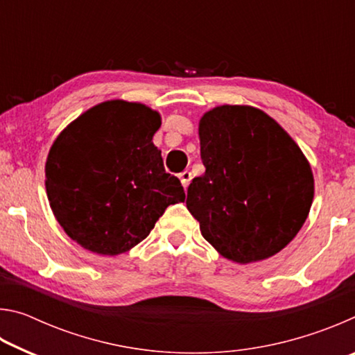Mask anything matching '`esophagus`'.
<instances>
[{
    "instance_id": "34e87169",
    "label": "esophagus",
    "mask_w": 355,
    "mask_h": 355,
    "mask_svg": "<svg viewBox=\"0 0 355 355\" xmlns=\"http://www.w3.org/2000/svg\"><path fill=\"white\" fill-rule=\"evenodd\" d=\"M178 177H180V182H182V184H183V188H184V189H188V186H189L191 180H192L191 172H189V171H184V172L180 173Z\"/></svg>"
}]
</instances>
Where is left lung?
Returning <instances> with one entry per match:
<instances>
[{
  "label": "left lung",
  "instance_id": "1",
  "mask_svg": "<svg viewBox=\"0 0 355 355\" xmlns=\"http://www.w3.org/2000/svg\"><path fill=\"white\" fill-rule=\"evenodd\" d=\"M205 173L186 207L203 238L228 260L277 254L297 235L313 200L311 169L286 131L250 106H219L202 117Z\"/></svg>",
  "mask_w": 355,
  "mask_h": 355
}]
</instances>
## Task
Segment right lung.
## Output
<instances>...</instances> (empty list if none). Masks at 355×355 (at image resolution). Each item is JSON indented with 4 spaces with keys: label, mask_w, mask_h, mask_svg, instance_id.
<instances>
[{
    "label": "right lung",
    "mask_w": 355,
    "mask_h": 355,
    "mask_svg": "<svg viewBox=\"0 0 355 355\" xmlns=\"http://www.w3.org/2000/svg\"><path fill=\"white\" fill-rule=\"evenodd\" d=\"M159 114L105 101L65 128L48 153L46 194L65 233L84 249L117 255L135 248L164 209L184 200L153 146Z\"/></svg>",
    "instance_id": "1"
}]
</instances>
